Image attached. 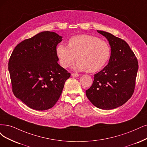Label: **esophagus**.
<instances>
[{"instance_id": "obj_1", "label": "esophagus", "mask_w": 147, "mask_h": 147, "mask_svg": "<svg viewBox=\"0 0 147 147\" xmlns=\"http://www.w3.org/2000/svg\"><path fill=\"white\" fill-rule=\"evenodd\" d=\"M71 76L73 78H77L79 76V74L77 73H72L71 74Z\"/></svg>"}]
</instances>
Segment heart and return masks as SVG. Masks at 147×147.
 <instances>
[{
    "label": "heart",
    "mask_w": 147,
    "mask_h": 147,
    "mask_svg": "<svg viewBox=\"0 0 147 147\" xmlns=\"http://www.w3.org/2000/svg\"><path fill=\"white\" fill-rule=\"evenodd\" d=\"M59 61L63 68L71 66L76 57L75 68L94 73L104 67L111 56V48L105 41L87 34L71 37L68 47L59 44L56 48Z\"/></svg>",
    "instance_id": "obj_1"
}]
</instances>
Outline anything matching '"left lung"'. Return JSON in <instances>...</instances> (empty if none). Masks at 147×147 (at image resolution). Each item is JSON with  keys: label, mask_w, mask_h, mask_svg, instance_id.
I'll use <instances>...</instances> for the list:
<instances>
[{"label": "left lung", "mask_w": 147, "mask_h": 147, "mask_svg": "<svg viewBox=\"0 0 147 147\" xmlns=\"http://www.w3.org/2000/svg\"><path fill=\"white\" fill-rule=\"evenodd\" d=\"M97 31L109 42L111 56L107 66L94 74L93 83L86 90V95L97 108L112 110L123 105L133 95L138 62L125 41L109 32Z\"/></svg>", "instance_id": "obj_1"}]
</instances>
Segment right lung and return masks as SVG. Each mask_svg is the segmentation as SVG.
I'll list each match as a JSON object with an SVG mask.
<instances>
[{
  "instance_id": "1",
  "label": "right lung",
  "mask_w": 147,
  "mask_h": 147,
  "mask_svg": "<svg viewBox=\"0 0 147 147\" xmlns=\"http://www.w3.org/2000/svg\"><path fill=\"white\" fill-rule=\"evenodd\" d=\"M62 37L42 31L16 46L8 62L13 92L28 107L48 110L61 96L71 76L57 63L56 47Z\"/></svg>"
}]
</instances>
